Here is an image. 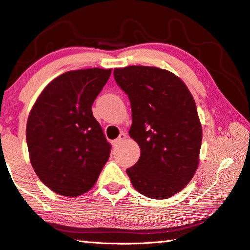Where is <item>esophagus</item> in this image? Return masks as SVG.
<instances>
[{"label":"esophagus","mask_w":250,"mask_h":250,"mask_svg":"<svg viewBox=\"0 0 250 250\" xmlns=\"http://www.w3.org/2000/svg\"><path fill=\"white\" fill-rule=\"evenodd\" d=\"M125 139H126V134L125 133H120V135H119V137H118V139H116V140L112 142L113 146H119L122 141L125 140Z\"/></svg>","instance_id":"obj_1"}]
</instances>
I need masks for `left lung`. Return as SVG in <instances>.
I'll return each mask as SVG.
<instances>
[{
	"mask_svg": "<svg viewBox=\"0 0 250 250\" xmlns=\"http://www.w3.org/2000/svg\"><path fill=\"white\" fill-rule=\"evenodd\" d=\"M129 97L132 111L130 138L140 146V159L126 168L142 195L166 200L181 192L200 163L202 125L193 96L171 71L128 66L113 71Z\"/></svg>",
	"mask_w": 250,
	"mask_h": 250,
	"instance_id": "left-lung-1",
	"label": "left lung"
}]
</instances>
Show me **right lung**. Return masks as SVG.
<instances>
[{"mask_svg": "<svg viewBox=\"0 0 250 250\" xmlns=\"http://www.w3.org/2000/svg\"><path fill=\"white\" fill-rule=\"evenodd\" d=\"M111 69L70 70L53 79L36 99L26 141L39 179L62 196L76 197L95 185L111 151L91 105Z\"/></svg>", "mask_w": 250, "mask_h": 250, "instance_id": "1", "label": "right lung"}]
</instances>
